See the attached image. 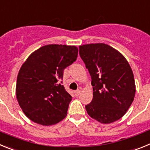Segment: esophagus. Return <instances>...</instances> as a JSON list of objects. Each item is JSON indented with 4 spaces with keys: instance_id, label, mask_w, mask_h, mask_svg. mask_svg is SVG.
Here are the masks:
<instances>
[{
    "instance_id": "1",
    "label": "esophagus",
    "mask_w": 150,
    "mask_h": 150,
    "mask_svg": "<svg viewBox=\"0 0 150 150\" xmlns=\"http://www.w3.org/2000/svg\"><path fill=\"white\" fill-rule=\"evenodd\" d=\"M80 93H81V90H75V94L76 96H78Z\"/></svg>"
}]
</instances>
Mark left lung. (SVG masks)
Instances as JSON below:
<instances>
[{"mask_svg": "<svg viewBox=\"0 0 150 150\" xmlns=\"http://www.w3.org/2000/svg\"><path fill=\"white\" fill-rule=\"evenodd\" d=\"M79 54L93 87V100L85 106L87 114L103 124L118 120L129 110L135 96V82L129 62L105 43L80 45Z\"/></svg>", "mask_w": 150, "mask_h": 150, "instance_id": "8db88e82", "label": "left lung"}]
</instances>
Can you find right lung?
I'll return each instance as SVG.
<instances>
[{
    "instance_id": "add662e5",
    "label": "right lung",
    "mask_w": 150,
    "mask_h": 150,
    "mask_svg": "<svg viewBox=\"0 0 150 150\" xmlns=\"http://www.w3.org/2000/svg\"><path fill=\"white\" fill-rule=\"evenodd\" d=\"M78 52L75 45H47L24 62L17 76L16 93L21 110L30 120L52 125L67 117L72 98L59 81L63 70L76 60Z\"/></svg>"
}]
</instances>
